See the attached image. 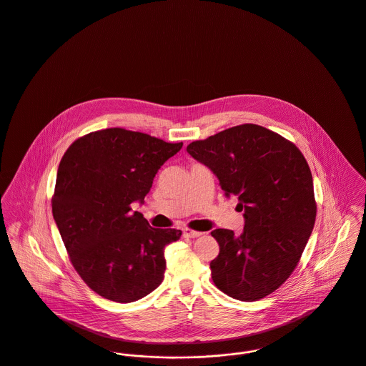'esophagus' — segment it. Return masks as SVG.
<instances>
[{
    "label": "esophagus",
    "instance_id": "esophagus-1",
    "mask_svg": "<svg viewBox=\"0 0 366 366\" xmlns=\"http://www.w3.org/2000/svg\"><path fill=\"white\" fill-rule=\"evenodd\" d=\"M202 233L201 232H195V230H192V229H183V236L184 237H187V239H195V237H199Z\"/></svg>",
    "mask_w": 366,
    "mask_h": 366
}]
</instances>
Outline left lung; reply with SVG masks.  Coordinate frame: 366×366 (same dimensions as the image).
Here are the masks:
<instances>
[{
  "label": "left lung",
  "instance_id": "1",
  "mask_svg": "<svg viewBox=\"0 0 366 366\" xmlns=\"http://www.w3.org/2000/svg\"><path fill=\"white\" fill-rule=\"evenodd\" d=\"M187 152L237 197L244 229L211 232L219 255L211 273L220 292L257 301L279 289L297 267L317 218L314 182L297 147L267 127L244 123L187 146Z\"/></svg>",
  "mask_w": 366,
  "mask_h": 366
}]
</instances>
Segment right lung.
I'll use <instances>...</instances> for the list:
<instances>
[{"mask_svg": "<svg viewBox=\"0 0 366 366\" xmlns=\"http://www.w3.org/2000/svg\"><path fill=\"white\" fill-rule=\"evenodd\" d=\"M182 146L111 127L77 139L64 154L52 215L74 268L98 295L126 304L162 283L165 247L182 232L151 227L130 205L144 201L158 169Z\"/></svg>", "mask_w": 366, "mask_h": 366, "instance_id": "add662e5", "label": "right lung"}]
</instances>
